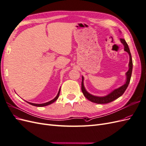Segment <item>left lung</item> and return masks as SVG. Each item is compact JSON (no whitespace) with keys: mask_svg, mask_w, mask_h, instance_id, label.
<instances>
[{"mask_svg":"<svg viewBox=\"0 0 146 146\" xmlns=\"http://www.w3.org/2000/svg\"><path fill=\"white\" fill-rule=\"evenodd\" d=\"M121 42L123 44V46H124V50L126 51L128 54L129 55L130 57V61H129V70L126 72V82L123 85L120 86L119 88H117V89L114 90L113 91L110 92V94L108 95L103 96V97H99V96H93L88 92L86 89L85 86H84L83 84V80L84 78L82 76V91L83 95L85 96V98L88 99L89 100H90L92 102H94L96 104H108L113 102V100H116V99L119 98V97H121L123 93H124L125 91L127 88L128 86H129V84L130 81V78L131 76V73H132V69H133V62H132V58H131V55L130 54V51L129 49V46L127 44L125 39H120Z\"/></svg>","mask_w":146,"mask_h":146,"instance_id":"8db88e82","label":"left lung"}]
</instances>
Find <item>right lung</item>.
Instances as JSON below:
<instances>
[{
    "mask_svg": "<svg viewBox=\"0 0 146 146\" xmlns=\"http://www.w3.org/2000/svg\"><path fill=\"white\" fill-rule=\"evenodd\" d=\"M60 90H59V91H58V94H57V96L55 97V98L54 99H52V100H50V101H49V102H48L44 103V104H33V103H31V102H27V101H26V102H27L29 103V104L32 105H33V106H36V107H44V106H47V105H50V104H52V103H54L55 101H56L57 99H58V97H59V95H60Z\"/></svg>",
    "mask_w": 146,
    "mask_h": 146,
    "instance_id": "obj_1",
    "label": "right lung"
}]
</instances>
